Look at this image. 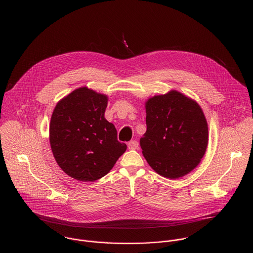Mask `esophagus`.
Masks as SVG:
<instances>
[{
  "label": "esophagus",
  "mask_w": 253,
  "mask_h": 253,
  "mask_svg": "<svg viewBox=\"0 0 253 253\" xmlns=\"http://www.w3.org/2000/svg\"><path fill=\"white\" fill-rule=\"evenodd\" d=\"M127 146H128V149H130V150H135V149L138 148V142L135 141V140H132V141H129V142L127 143Z\"/></svg>",
  "instance_id": "esophagus-1"
}]
</instances>
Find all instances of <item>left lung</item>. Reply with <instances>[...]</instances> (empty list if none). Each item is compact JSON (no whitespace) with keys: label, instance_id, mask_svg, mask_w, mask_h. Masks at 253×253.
<instances>
[{"label":"left lung","instance_id":"8db88e82","mask_svg":"<svg viewBox=\"0 0 253 253\" xmlns=\"http://www.w3.org/2000/svg\"><path fill=\"white\" fill-rule=\"evenodd\" d=\"M147 130L142 154L160 175L177 179L195 169L206 154L209 126L199 103L178 90L145 101Z\"/></svg>","mask_w":253,"mask_h":253}]
</instances>
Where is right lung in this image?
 Listing matches in <instances>:
<instances>
[{
	"instance_id": "add662e5",
	"label": "right lung",
	"mask_w": 253,
	"mask_h": 253,
	"mask_svg": "<svg viewBox=\"0 0 253 253\" xmlns=\"http://www.w3.org/2000/svg\"><path fill=\"white\" fill-rule=\"evenodd\" d=\"M108 95L86 86L60 99L49 124V144L59 168L70 177L93 182L105 176L126 145L104 114Z\"/></svg>"
}]
</instances>
